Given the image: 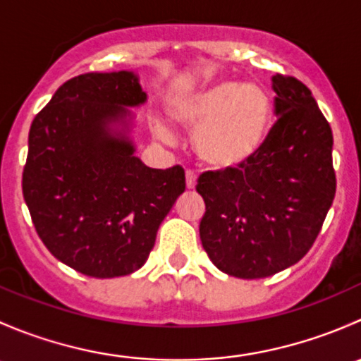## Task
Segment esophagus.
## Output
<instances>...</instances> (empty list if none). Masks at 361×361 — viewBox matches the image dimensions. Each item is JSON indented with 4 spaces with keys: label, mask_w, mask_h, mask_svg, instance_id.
Returning a JSON list of instances; mask_svg holds the SVG:
<instances>
[{
    "label": "esophagus",
    "mask_w": 361,
    "mask_h": 361,
    "mask_svg": "<svg viewBox=\"0 0 361 361\" xmlns=\"http://www.w3.org/2000/svg\"><path fill=\"white\" fill-rule=\"evenodd\" d=\"M195 185H197V176H195L194 171H187V188L194 190Z\"/></svg>",
    "instance_id": "34e87169"
}]
</instances>
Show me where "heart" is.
<instances>
[{
    "label": "heart",
    "instance_id": "1",
    "mask_svg": "<svg viewBox=\"0 0 361 361\" xmlns=\"http://www.w3.org/2000/svg\"><path fill=\"white\" fill-rule=\"evenodd\" d=\"M171 118L194 129V150L206 166L232 171L258 155L269 136L272 101L258 83L218 82L197 90H183L169 99ZM154 130L162 140L173 133L164 122Z\"/></svg>",
    "mask_w": 361,
    "mask_h": 361
}]
</instances>
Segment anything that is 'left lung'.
I'll list each match as a JSON object with an SVG mask.
<instances>
[{
  "label": "left lung",
  "mask_w": 361,
  "mask_h": 361,
  "mask_svg": "<svg viewBox=\"0 0 361 361\" xmlns=\"http://www.w3.org/2000/svg\"><path fill=\"white\" fill-rule=\"evenodd\" d=\"M276 116L264 147L246 166L207 171L199 234L221 272L267 278L297 264L318 238L336 197L334 136L311 90L293 76H272Z\"/></svg>",
  "instance_id": "obj_1"
}]
</instances>
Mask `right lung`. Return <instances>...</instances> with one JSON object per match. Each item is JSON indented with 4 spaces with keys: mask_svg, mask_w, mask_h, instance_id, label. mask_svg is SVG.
<instances>
[{
    "mask_svg": "<svg viewBox=\"0 0 361 361\" xmlns=\"http://www.w3.org/2000/svg\"><path fill=\"white\" fill-rule=\"evenodd\" d=\"M147 103L134 71L85 73L35 116L23 174L32 224L50 253L92 278L133 274L185 192L180 166L136 157L134 113Z\"/></svg>",
    "mask_w": 361,
    "mask_h": 361,
    "instance_id": "right-lung-1",
    "label": "right lung"
}]
</instances>
